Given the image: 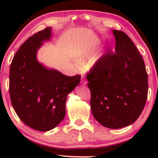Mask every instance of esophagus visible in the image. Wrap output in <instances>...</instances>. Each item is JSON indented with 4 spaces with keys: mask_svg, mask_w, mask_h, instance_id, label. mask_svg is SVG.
Here are the masks:
<instances>
[{
    "mask_svg": "<svg viewBox=\"0 0 158 158\" xmlns=\"http://www.w3.org/2000/svg\"><path fill=\"white\" fill-rule=\"evenodd\" d=\"M81 84H86V81H85V77L84 76L81 77Z\"/></svg>",
    "mask_w": 158,
    "mask_h": 158,
    "instance_id": "esophagus-1",
    "label": "esophagus"
}]
</instances>
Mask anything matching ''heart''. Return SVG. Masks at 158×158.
Masks as SVG:
<instances>
[{
    "mask_svg": "<svg viewBox=\"0 0 158 158\" xmlns=\"http://www.w3.org/2000/svg\"><path fill=\"white\" fill-rule=\"evenodd\" d=\"M93 53V48H82L75 56V60L79 64H84L88 60L91 59ZM96 60V59L95 60Z\"/></svg>",
    "mask_w": 158,
    "mask_h": 158,
    "instance_id": "obj_1",
    "label": "heart"
}]
</instances>
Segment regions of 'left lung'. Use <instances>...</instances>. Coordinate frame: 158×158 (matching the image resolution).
I'll return each mask as SVG.
<instances>
[{
	"mask_svg": "<svg viewBox=\"0 0 158 158\" xmlns=\"http://www.w3.org/2000/svg\"><path fill=\"white\" fill-rule=\"evenodd\" d=\"M115 52L107 51L87 74L90 107L101 125L118 129L137 121L146 105L148 74L143 59L124 32L113 30Z\"/></svg>",
	"mask_w": 158,
	"mask_h": 158,
	"instance_id": "obj_1",
	"label": "left lung"
}]
</instances>
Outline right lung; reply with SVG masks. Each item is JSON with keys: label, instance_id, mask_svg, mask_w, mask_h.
Returning a JSON list of instances; mask_svg holds the SVG:
<instances>
[{"label": "right lung", "instance_id": "right-lung-1", "mask_svg": "<svg viewBox=\"0 0 158 158\" xmlns=\"http://www.w3.org/2000/svg\"><path fill=\"white\" fill-rule=\"evenodd\" d=\"M51 37L52 28L47 27L29 37L15 53L10 69V95L16 114L23 123L42 132L63 121L67 96L81 80L79 74L65 76L37 61V50Z\"/></svg>", "mask_w": 158, "mask_h": 158}]
</instances>
